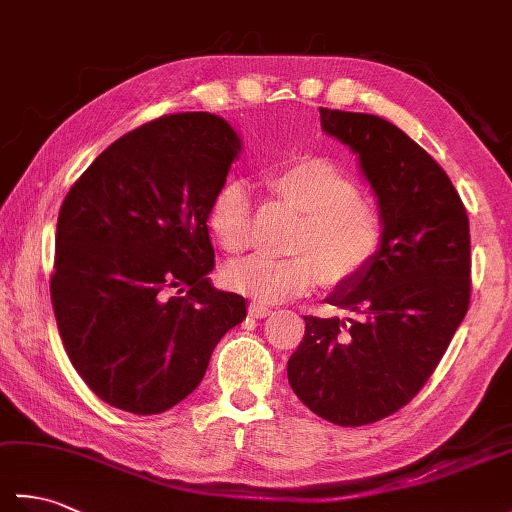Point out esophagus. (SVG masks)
I'll list each match as a JSON object with an SVG mask.
<instances>
[{
  "label": "esophagus",
  "mask_w": 512,
  "mask_h": 512,
  "mask_svg": "<svg viewBox=\"0 0 512 512\" xmlns=\"http://www.w3.org/2000/svg\"><path fill=\"white\" fill-rule=\"evenodd\" d=\"M270 312H273V310L264 306V303H257V301L250 303V308H248V314H250V317H255V319H266Z\"/></svg>",
  "instance_id": "obj_1"
}]
</instances>
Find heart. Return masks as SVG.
Masks as SVG:
<instances>
[{"instance_id": "heart-1", "label": "heart", "mask_w": 512, "mask_h": 512, "mask_svg": "<svg viewBox=\"0 0 512 512\" xmlns=\"http://www.w3.org/2000/svg\"><path fill=\"white\" fill-rule=\"evenodd\" d=\"M277 198L303 213L297 228V257L253 255L226 270V284L264 303L308 295L325 279L341 286L374 264L385 239V222L376 206L358 195L354 180L328 158L306 156L268 173ZM250 202L242 180H226L215 191L206 226L226 253H242L250 244Z\"/></svg>"}]
</instances>
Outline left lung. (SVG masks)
Here are the masks:
<instances>
[{
  "instance_id": "8db88e82",
  "label": "left lung",
  "mask_w": 512,
  "mask_h": 512,
  "mask_svg": "<svg viewBox=\"0 0 512 512\" xmlns=\"http://www.w3.org/2000/svg\"><path fill=\"white\" fill-rule=\"evenodd\" d=\"M321 127L358 156L385 239L374 264L328 297L356 319L303 317L288 380L319 418L363 427L418 394L466 317L469 217L444 169L394 123L321 107Z\"/></svg>"
}]
</instances>
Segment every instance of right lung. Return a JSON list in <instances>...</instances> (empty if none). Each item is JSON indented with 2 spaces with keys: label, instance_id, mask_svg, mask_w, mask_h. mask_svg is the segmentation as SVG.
Here are the masks:
<instances>
[{
  "label": "right lung",
  "instance_id": "1",
  "mask_svg": "<svg viewBox=\"0 0 512 512\" xmlns=\"http://www.w3.org/2000/svg\"><path fill=\"white\" fill-rule=\"evenodd\" d=\"M242 151L209 112L156 118L121 136L65 195L50 277L54 319L76 372L138 416L178 405L246 301L215 290L206 213Z\"/></svg>",
  "mask_w": 512,
  "mask_h": 512
}]
</instances>
